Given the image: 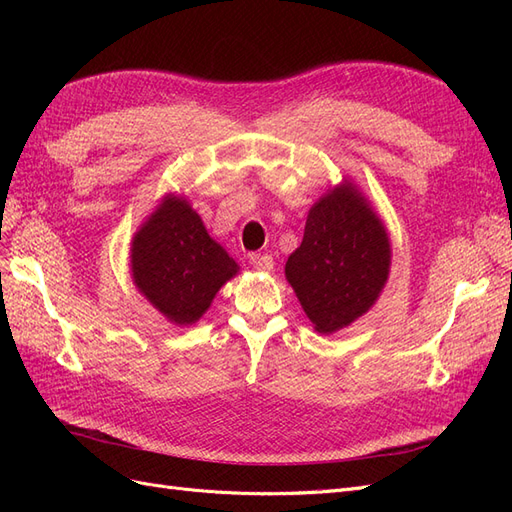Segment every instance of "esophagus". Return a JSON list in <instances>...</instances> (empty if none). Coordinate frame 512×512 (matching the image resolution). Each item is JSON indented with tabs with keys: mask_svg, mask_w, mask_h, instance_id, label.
Masks as SVG:
<instances>
[{
	"mask_svg": "<svg viewBox=\"0 0 512 512\" xmlns=\"http://www.w3.org/2000/svg\"><path fill=\"white\" fill-rule=\"evenodd\" d=\"M250 265L258 273H269L273 269V258L269 254H252L250 256Z\"/></svg>",
	"mask_w": 512,
	"mask_h": 512,
	"instance_id": "34e87169",
	"label": "esophagus"
}]
</instances>
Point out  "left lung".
<instances>
[{"mask_svg":"<svg viewBox=\"0 0 512 512\" xmlns=\"http://www.w3.org/2000/svg\"><path fill=\"white\" fill-rule=\"evenodd\" d=\"M391 256L382 218L344 177L309 209L303 241L284 273L314 331L331 335L376 305L389 282Z\"/></svg>","mask_w":512,"mask_h":512,"instance_id":"8db88e82","label":"left lung"}]
</instances>
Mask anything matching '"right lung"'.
I'll use <instances>...</instances> for the list:
<instances>
[{"label": "right lung", "mask_w": 512, "mask_h": 512, "mask_svg": "<svg viewBox=\"0 0 512 512\" xmlns=\"http://www.w3.org/2000/svg\"><path fill=\"white\" fill-rule=\"evenodd\" d=\"M136 290L177 327L205 316L218 290L239 273L183 194H164L130 241Z\"/></svg>", "instance_id": "1"}]
</instances>
